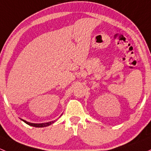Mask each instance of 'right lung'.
Listing matches in <instances>:
<instances>
[{"label": "right lung", "instance_id": "obj_1", "mask_svg": "<svg viewBox=\"0 0 151 151\" xmlns=\"http://www.w3.org/2000/svg\"><path fill=\"white\" fill-rule=\"evenodd\" d=\"M21 120H22V119H21ZM22 121L24 123H26V124H28V125L32 126V127H48V126L51 125V124H52L53 123L55 122V121H53V122H47V123H43V124H33V123L27 122H26V121H24V120H22Z\"/></svg>", "mask_w": 151, "mask_h": 151}]
</instances>
